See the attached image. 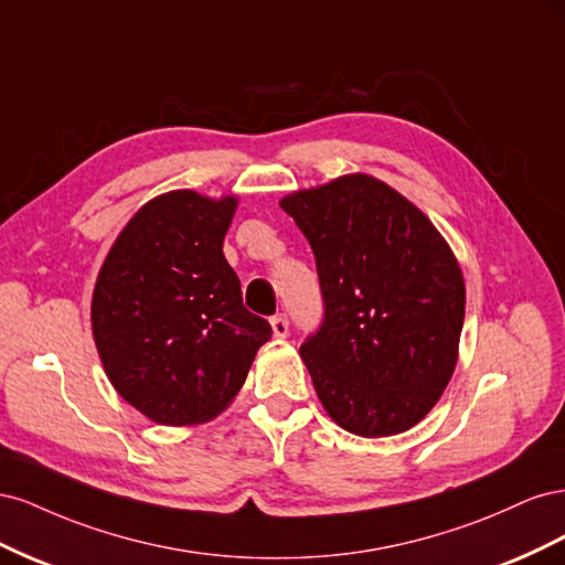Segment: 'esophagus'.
I'll return each instance as SVG.
<instances>
[{
  "label": "esophagus",
  "instance_id": "esophagus-1",
  "mask_svg": "<svg viewBox=\"0 0 565 565\" xmlns=\"http://www.w3.org/2000/svg\"><path fill=\"white\" fill-rule=\"evenodd\" d=\"M270 328H273V337H276V339H285L287 332H289V320H287L282 313L273 316V318H270Z\"/></svg>",
  "mask_w": 565,
  "mask_h": 565
}]
</instances>
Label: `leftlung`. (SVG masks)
I'll return each mask as SVG.
<instances>
[{
  "mask_svg": "<svg viewBox=\"0 0 565 565\" xmlns=\"http://www.w3.org/2000/svg\"><path fill=\"white\" fill-rule=\"evenodd\" d=\"M280 207L316 254L324 318L299 353L324 413L363 438L413 429L452 377L465 324V276L446 237L361 172Z\"/></svg>",
  "mask_w": 565,
  "mask_h": 565,
  "instance_id": "left-lung-1",
  "label": "left lung"
}]
</instances>
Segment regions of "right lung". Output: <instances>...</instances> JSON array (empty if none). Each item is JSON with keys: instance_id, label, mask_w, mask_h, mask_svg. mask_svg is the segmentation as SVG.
I'll use <instances>...</instances> for the list:
<instances>
[{"instance_id": "1", "label": "right lung", "mask_w": 565, "mask_h": 565, "mask_svg": "<svg viewBox=\"0 0 565 565\" xmlns=\"http://www.w3.org/2000/svg\"><path fill=\"white\" fill-rule=\"evenodd\" d=\"M237 198L148 200L98 270L92 330L110 384L164 426L210 422L233 403L270 324L243 306L224 256Z\"/></svg>"}]
</instances>
